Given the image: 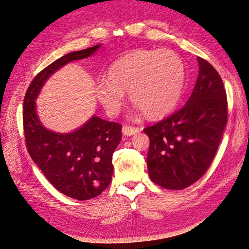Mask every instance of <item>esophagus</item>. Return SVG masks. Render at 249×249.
Returning <instances> with one entry per match:
<instances>
[{"label":"esophagus","mask_w":249,"mask_h":249,"mask_svg":"<svg viewBox=\"0 0 249 249\" xmlns=\"http://www.w3.org/2000/svg\"><path fill=\"white\" fill-rule=\"evenodd\" d=\"M139 131H140L139 128H136V127H130V125H124V127H122V133L127 137L136 135V133H138Z\"/></svg>","instance_id":"esophagus-1"}]
</instances>
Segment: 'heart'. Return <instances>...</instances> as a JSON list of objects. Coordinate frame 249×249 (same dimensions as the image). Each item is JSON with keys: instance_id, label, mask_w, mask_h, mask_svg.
<instances>
[{"instance_id": "1", "label": "heart", "mask_w": 249, "mask_h": 249, "mask_svg": "<svg viewBox=\"0 0 249 249\" xmlns=\"http://www.w3.org/2000/svg\"><path fill=\"white\" fill-rule=\"evenodd\" d=\"M185 86V67L169 50H136L117 60L107 81L95 83L94 94L107 113L116 116L124 103V93L151 119L173 111Z\"/></svg>"}]
</instances>
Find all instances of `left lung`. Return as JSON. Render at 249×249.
<instances>
[{
  "mask_svg": "<svg viewBox=\"0 0 249 249\" xmlns=\"http://www.w3.org/2000/svg\"><path fill=\"white\" fill-rule=\"evenodd\" d=\"M197 60L199 74L189 100L174 114L143 129L150 139L149 177L166 189H185L205 175L227 124L223 80L208 61Z\"/></svg>",
  "mask_w": 249,
  "mask_h": 249,
  "instance_id": "8db88e82",
  "label": "left lung"
}]
</instances>
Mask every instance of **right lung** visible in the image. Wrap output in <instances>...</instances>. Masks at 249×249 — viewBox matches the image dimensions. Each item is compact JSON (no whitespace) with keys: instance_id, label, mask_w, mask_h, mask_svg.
I'll return each mask as SVG.
<instances>
[{"instance_id":"add662e5","label":"right lung","mask_w":249,"mask_h":249,"mask_svg":"<svg viewBox=\"0 0 249 249\" xmlns=\"http://www.w3.org/2000/svg\"><path fill=\"white\" fill-rule=\"evenodd\" d=\"M101 44L61 56L33 79L23 101V128L29 154L51 185L78 200L100 195L110 185L112 155L121 141V124L92 116L68 133L54 132L42 124L36 100L54 72L72 61L89 58Z\"/></svg>"}]
</instances>
